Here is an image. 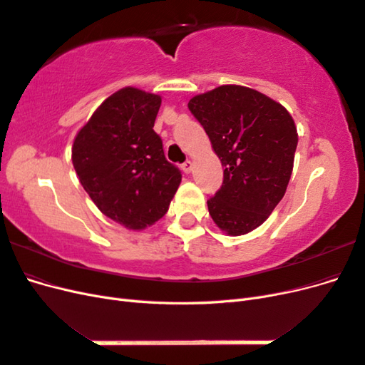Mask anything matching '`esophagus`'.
<instances>
[{"label": "esophagus", "mask_w": 365, "mask_h": 365, "mask_svg": "<svg viewBox=\"0 0 365 365\" xmlns=\"http://www.w3.org/2000/svg\"><path fill=\"white\" fill-rule=\"evenodd\" d=\"M181 169H182V172H184V173H190V172H192V169H193V163L187 160V161L181 165Z\"/></svg>", "instance_id": "34e87169"}]
</instances>
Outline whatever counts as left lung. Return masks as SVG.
Returning <instances> with one entry per match:
<instances>
[{
	"instance_id": "obj_1",
	"label": "left lung",
	"mask_w": 365,
	"mask_h": 365,
	"mask_svg": "<svg viewBox=\"0 0 365 365\" xmlns=\"http://www.w3.org/2000/svg\"><path fill=\"white\" fill-rule=\"evenodd\" d=\"M189 109L224 168L222 185L207 201L208 213L230 236L247 235L284 196L298 143L294 120L280 103L240 85L195 96Z\"/></svg>"
}]
</instances>
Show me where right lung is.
I'll list each match as a JSON object with an SVG mask.
<instances>
[{"instance_id":"1","label":"right lung","mask_w":365,"mask_h":365,"mask_svg":"<svg viewBox=\"0 0 365 365\" xmlns=\"http://www.w3.org/2000/svg\"><path fill=\"white\" fill-rule=\"evenodd\" d=\"M161 97L123 88L96 109L74 138L71 160L101 212L129 230L155 224L181 182L153 123Z\"/></svg>"}]
</instances>
